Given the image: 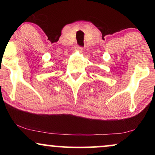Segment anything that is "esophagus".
I'll return each mask as SVG.
<instances>
[{
	"instance_id": "1",
	"label": "esophagus",
	"mask_w": 155,
	"mask_h": 155,
	"mask_svg": "<svg viewBox=\"0 0 155 155\" xmlns=\"http://www.w3.org/2000/svg\"><path fill=\"white\" fill-rule=\"evenodd\" d=\"M76 50L79 51V52H81V51H82V47H79V46H77V47H76Z\"/></svg>"
}]
</instances>
